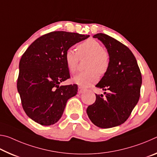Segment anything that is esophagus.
<instances>
[{"mask_svg":"<svg viewBox=\"0 0 157 157\" xmlns=\"http://www.w3.org/2000/svg\"><path fill=\"white\" fill-rule=\"evenodd\" d=\"M84 91V89L82 88V86H79L78 87V94H82V93H83Z\"/></svg>","mask_w":157,"mask_h":157,"instance_id":"esophagus-1","label":"esophagus"}]
</instances>
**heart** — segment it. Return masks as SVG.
<instances>
[{
	"mask_svg": "<svg viewBox=\"0 0 157 157\" xmlns=\"http://www.w3.org/2000/svg\"><path fill=\"white\" fill-rule=\"evenodd\" d=\"M89 57L84 72L73 77L74 83L80 86L86 87L94 84L98 79V74L103 75L108 70L110 58L107 50L103 48L100 42L95 39H87L77 47V52L68 49L64 55L66 66L71 73H75L78 68L79 58Z\"/></svg>",
	"mask_w": 157,
	"mask_h": 157,
	"instance_id": "obj_1",
	"label": "heart"
}]
</instances>
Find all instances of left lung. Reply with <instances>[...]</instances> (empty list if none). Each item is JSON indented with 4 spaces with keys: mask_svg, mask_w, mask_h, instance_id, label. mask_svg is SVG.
Instances as JSON below:
<instances>
[{
    "mask_svg": "<svg viewBox=\"0 0 157 157\" xmlns=\"http://www.w3.org/2000/svg\"><path fill=\"white\" fill-rule=\"evenodd\" d=\"M94 38L102 41L110 58L108 70L95 86L109 93H104L105 96L95 94V102L86 113L95 125L111 128L124 123L139 102L142 76L129 48L105 34H96Z\"/></svg>",
    "mask_w": 157,
    "mask_h": 157,
    "instance_id": "8db88e82",
    "label": "left lung"
}]
</instances>
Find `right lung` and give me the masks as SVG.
I'll list each match as a JSON object with an SVG mask.
<instances>
[{"label":"right lung","instance_id":"1","mask_svg":"<svg viewBox=\"0 0 157 157\" xmlns=\"http://www.w3.org/2000/svg\"><path fill=\"white\" fill-rule=\"evenodd\" d=\"M89 37L55 31L36 39L19 62L17 90L23 110L41 125H51L62 117L68 99L77 94L76 84L59 86L70 78L64 55L73 45Z\"/></svg>","mask_w":157,"mask_h":157}]
</instances>
